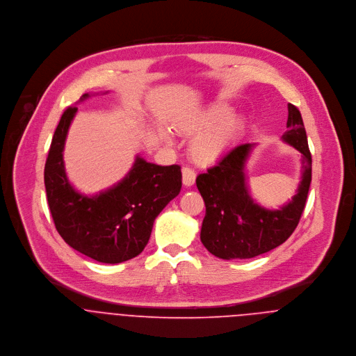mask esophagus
Wrapping results in <instances>:
<instances>
[{
    "instance_id": "esophagus-1",
    "label": "esophagus",
    "mask_w": 356,
    "mask_h": 356,
    "mask_svg": "<svg viewBox=\"0 0 356 356\" xmlns=\"http://www.w3.org/2000/svg\"><path fill=\"white\" fill-rule=\"evenodd\" d=\"M196 181V172L191 167H184L182 168V182L186 188L192 186Z\"/></svg>"
}]
</instances>
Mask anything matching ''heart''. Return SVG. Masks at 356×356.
Wrapping results in <instances>:
<instances>
[{
	"instance_id": "heart-1",
	"label": "heart",
	"mask_w": 356,
	"mask_h": 356,
	"mask_svg": "<svg viewBox=\"0 0 356 356\" xmlns=\"http://www.w3.org/2000/svg\"><path fill=\"white\" fill-rule=\"evenodd\" d=\"M204 128L206 130L202 132ZM179 130L185 136L202 132L192 140L191 152L199 163H209L237 141L244 130V120L237 115H230L229 105L215 102L181 122ZM164 138L171 141V134L164 131Z\"/></svg>"
}]
</instances>
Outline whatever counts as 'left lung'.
Wrapping results in <instances>:
<instances>
[{
  "instance_id": "8db88e82",
  "label": "left lung",
  "mask_w": 356,
  "mask_h": 356,
  "mask_svg": "<svg viewBox=\"0 0 356 356\" xmlns=\"http://www.w3.org/2000/svg\"><path fill=\"white\" fill-rule=\"evenodd\" d=\"M288 131L282 140L302 153V181L296 195L280 209H267L250 196L245 164L254 144H240L213 167L197 175L196 185L205 203L200 238L220 259H251L284 244L305 211L311 184V153L300 111L288 104Z\"/></svg>"
}]
</instances>
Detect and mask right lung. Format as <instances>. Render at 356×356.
Instances as JSON below:
<instances>
[{"label":"right lung","instance_id":"obj_1","mask_svg":"<svg viewBox=\"0 0 356 356\" xmlns=\"http://www.w3.org/2000/svg\"><path fill=\"white\" fill-rule=\"evenodd\" d=\"M83 95L81 102L88 99ZM76 106H68L57 124L45 163V189L51 218L63 240L102 263H122L147 247L153 222L182 186L178 164L157 165L137 156L129 174L95 196L81 195L70 184L63 151Z\"/></svg>","mask_w":356,"mask_h":356}]
</instances>
